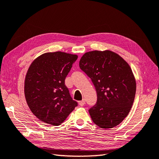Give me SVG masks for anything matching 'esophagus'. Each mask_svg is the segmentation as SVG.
Instances as JSON below:
<instances>
[{
	"mask_svg": "<svg viewBox=\"0 0 159 159\" xmlns=\"http://www.w3.org/2000/svg\"><path fill=\"white\" fill-rule=\"evenodd\" d=\"M78 103H79V105H80V106H83V105H84V104L85 103V99H83L81 101H80Z\"/></svg>",
	"mask_w": 159,
	"mask_h": 159,
	"instance_id": "1",
	"label": "esophagus"
}]
</instances>
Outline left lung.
Here are the masks:
<instances>
[{
    "label": "left lung",
    "instance_id": "obj_1",
    "mask_svg": "<svg viewBox=\"0 0 159 159\" xmlns=\"http://www.w3.org/2000/svg\"><path fill=\"white\" fill-rule=\"evenodd\" d=\"M80 68L92 81L97 103L89 109L93 122L102 129L121 123L131 109L136 81L130 66L111 51H91L80 61Z\"/></svg>",
    "mask_w": 159,
    "mask_h": 159
}]
</instances>
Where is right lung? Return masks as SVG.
I'll return each instance as SVG.
<instances>
[{
  "label": "right lung",
  "mask_w": 159,
  "mask_h": 159,
  "mask_svg": "<svg viewBox=\"0 0 159 159\" xmlns=\"http://www.w3.org/2000/svg\"><path fill=\"white\" fill-rule=\"evenodd\" d=\"M77 59V55L65 52L46 53L28 68L25 98L32 113L40 121L57 126L78 106L65 85L66 76Z\"/></svg>",
  "instance_id": "right-lung-1"
}]
</instances>
